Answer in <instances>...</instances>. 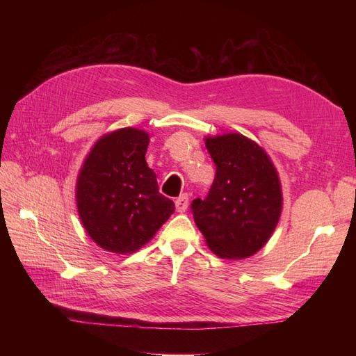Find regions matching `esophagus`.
<instances>
[{
    "mask_svg": "<svg viewBox=\"0 0 356 356\" xmlns=\"http://www.w3.org/2000/svg\"><path fill=\"white\" fill-rule=\"evenodd\" d=\"M175 207L178 212H186V209L188 208V195H181L177 200H175Z\"/></svg>",
    "mask_w": 356,
    "mask_h": 356,
    "instance_id": "esophagus-1",
    "label": "esophagus"
}]
</instances>
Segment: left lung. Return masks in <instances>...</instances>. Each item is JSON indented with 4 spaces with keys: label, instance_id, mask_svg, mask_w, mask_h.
<instances>
[{
    "label": "left lung",
    "instance_id": "left-lung-1",
    "mask_svg": "<svg viewBox=\"0 0 356 356\" xmlns=\"http://www.w3.org/2000/svg\"><path fill=\"white\" fill-rule=\"evenodd\" d=\"M215 163L208 196L191 202L195 222L211 251L241 260L270 239L282 211L281 182L261 147L241 134L207 138Z\"/></svg>",
    "mask_w": 356,
    "mask_h": 356
}]
</instances>
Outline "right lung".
Listing matches in <instances>:
<instances>
[{
	"mask_svg": "<svg viewBox=\"0 0 356 356\" xmlns=\"http://www.w3.org/2000/svg\"><path fill=\"white\" fill-rule=\"evenodd\" d=\"M148 141L139 129H118L95 144L80 170L75 195L80 220L110 252H135L175 211L145 161Z\"/></svg>",
	"mask_w": 356,
	"mask_h": 356,
	"instance_id": "right-lung-1",
	"label": "right lung"
}]
</instances>
